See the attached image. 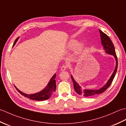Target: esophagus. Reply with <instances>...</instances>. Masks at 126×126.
Instances as JSON below:
<instances>
[{"mask_svg":"<svg viewBox=\"0 0 126 126\" xmlns=\"http://www.w3.org/2000/svg\"><path fill=\"white\" fill-rule=\"evenodd\" d=\"M66 68H67V66H66V65H63L62 66L61 70L62 71H64V70H66Z\"/></svg>","mask_w":126,"mask_h":126,"instance_id":"obj_1","label":"esophagus"}]
</instances>
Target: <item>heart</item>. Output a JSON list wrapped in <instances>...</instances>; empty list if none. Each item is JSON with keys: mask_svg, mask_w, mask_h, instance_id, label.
<instances>
[{"mask_svg": "<svg viewBox=\"0 0 126 126\" xmlns=\"http://www.w3.org/2000/svg\"><path fill=\"white\" fill-rule=\"evenodd\" d=\"M75 55L77 56L79 55L82 52L84 49V44L83 42H79L77 43V41L76 39H71L68 43V47L69 49H73L75 47Z\"/></svg>", "mask_w": 126, "mask_h": 126, "instance_id": "obj_1", "label": "heart"}]
</instances>
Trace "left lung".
<instances>
[{
    "instance_id": "1",
    "label": "left lung",
    "mask_w": 126,
    "mask_h": 126,
    "mask_svg": "<svg viewBox=\"0 0 126 126\" xmlns=\"http://www.w3.org/2000/svg\"><path fill=\"white\" fill-rule=\"evenodd\" d=\"M99 31H100V33L101 44L103 45V49L105 50V52L107 53L114 56V57L115 58L116 60V66L113 74L111 75L110 79H109L107 82L106 83V84L105 85H104L103 87L98 89H83L82 88L79 86V85L76 82L75 80L74 79L73 76L71 75V77L74 83V88L75 90L76 91V92L79 95L84 96V97H89V96H95L105 92L107 89L110 85L115 76L117 69V64H118V63H117V58L113 42H111L110 39L109 38V37L107 35L106 33L103 32L100 30H99Z\"/></svg>"
}]
</instances>
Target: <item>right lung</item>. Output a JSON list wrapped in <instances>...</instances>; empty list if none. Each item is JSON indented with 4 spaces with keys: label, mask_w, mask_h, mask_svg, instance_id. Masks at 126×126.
<instances>
[{
    "label": "right lung",
    "mask_w": 126,
    "mask_h": 126,
    "mask_svg": "<svg viewBox=\"0 0 126 126\" xmlns=\"http://www.w3.org/2000/svg\"><path fill=\"white\" fill-rule=\"evenodd\" d=\"M18 38L19 37H18V38L15 40L14 44L13 45V47L14 46L15 44L16 43V42H17ZM56 76V74H55L52 77V78L50 80L49 82L48 83L47 87H45L44 89H43L42 91L39 92V93L33 94H25L21 92V91H20L18 89H17V88H16V87H15V88L21 95L25 96L26 97L29 98L30 99H31V100H36V101L46 100L47 99L49 98L51 96L53 95V93H54V92L56 90V80H55Z\"/></svg>",
    "instance_id": "add662e5"
}]
</instances>
